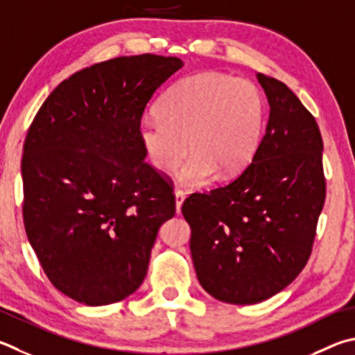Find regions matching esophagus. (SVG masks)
<instances>
[{"instance_id":"obj_1","label":"esophagus","mask_w":355,"mask_h":355,"mask_svg":"<svg viewBox=\"0 0 355 355\" xmlns=\"http://www.w3.org/2000/svg\"><path fill=\"white\" fill-rule=\"evenodd\" d=\"M175 208H177V214H180L182 212V205L184 202V192L182 189H175Z\"/></svg>"}]
</instances>
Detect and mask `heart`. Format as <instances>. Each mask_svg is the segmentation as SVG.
Wrapping results in <instances>:
<instances>
[{
  "instance_id": "obj_1",
  "label": "heart",
  "mask_w": 355,
  "mask_h": 355,
  "mask_svg": "<svg viewBox=\"0 0 355 355\" xmlns=\"http://www.w3.org/2000/svg\"><path fill=\"white\" fill-rule=\"evenodd\" d=\"M159 116L138 124L141 146L161 173L177 169L189 150L180 180L188 188L209 186L218 173L233 177L259 147L266 101L253 82L220 73L183 77L159 102Z\"/></svg>"
}]
</instances>
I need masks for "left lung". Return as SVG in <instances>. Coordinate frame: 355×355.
I'll list each match as a JSON object with an SVG mask.
<instances>
[{
  "label": "left lung",
  "mask_w": 355,
  "mask_h": 355,
  "mask_svg": "<svg viewBox=\"0 0 355 355\" xmlns=\"http://www.w3.org/2000/svg\"><path fill=\"white\" fill-rule=\"evenodd\" d=\"M267 94L266 135L233 182L184 200L202 287L230 304L284 290L309 261L326 198L317 121L286 83L256 74Z\"/></svg>",
  "instance_id": "left-lung-1"
}]
</instances>
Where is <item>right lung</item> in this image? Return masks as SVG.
Masks as SVG:
<instances>
[{"label":"right lung","mask_w":355,"mask_h":355,"mask_svg":"<svg viewBox=\"0 0 355 355\" xmlns=\"http://www.w3.org/2000/svg\"><path fill=\"white\" fill-rule=\"evenodd\" d=\"M182 67L141 54L77 71L26 135V234L53 286L83 304L118 302L143 284L158 230L175 214L171 183L144 161L138 124Z\"/></svg>","instance_id":"obj_1"}]
</instances>
